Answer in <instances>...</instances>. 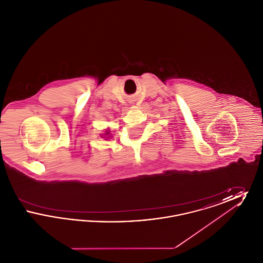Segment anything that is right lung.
Instances as JSON below:
<instances>
[{
    "label": "right lung",
    "mask_w": 263,
    "mask_h": 263,
    "mask_svg": "<svg viewBox=\"0 0 263 263\" xmlns=\"http://www.w3.org/2000/svg\"><path fill=\"white\" fill-rule=\"evenodd\" d=\"M108 134H109V133H108V132H106V133H105V135H108Z\"/></svg>",
    "instance_id": "1"
}]
</instances>
